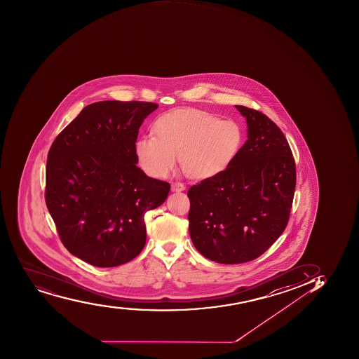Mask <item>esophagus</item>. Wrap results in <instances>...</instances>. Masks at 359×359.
Wrapping results in <instances>:
<instances>
[{
	"label": "esophagus",
	"mask_w": 359,
	"mask_h": 359,
	"mask_svg": "<svg viewBox=\"0 0 359 359\" xmlns=\"http://www.w3.org/2000/svg\"><path fill=\"white\" fill-rule=\"evenodd\" d=\"M170 189H172V192H182V191L185 189V185L182 184V182H173L170 185Z\"/></svg>",
	"instance_id": "34e87169"
}]
</instances>
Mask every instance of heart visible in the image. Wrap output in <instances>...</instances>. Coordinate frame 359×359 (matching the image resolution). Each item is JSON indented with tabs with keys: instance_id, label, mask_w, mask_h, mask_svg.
Listing matches in <instances>:
<instances>
[{
	"instance_id": "heart-1",
	"label": "heart",
	"mask_w": 359,
	"mask_h": 359,
	"mask_svg": "<svg viewBox=\"0 0 359 359\" xmlns=\"http://www.w3.org/2000/svg\"><path fill=\"white\" fill-rule=\"evenodd\" d=\"M154 135L135 144L139 165L154 177L174 170L177 158L187 177L207 179L224 172L241 149L238 123L194 109L170 111L154 124Z\"/></svg>"
}]
</instances>
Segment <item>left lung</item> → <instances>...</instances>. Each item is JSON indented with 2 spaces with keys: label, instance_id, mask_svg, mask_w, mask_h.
<instances>
[{
  "label": "left lung",
  "instance_id": "8db88e82",
  "mask_svg": "<svg viewBox=\"0 0 359 359\" xmlns=\"http://www.w3.org/2000/svg\"><path fill=\"white\" fill-rule=\"evenodd\" d=\"M248 139L229 166L189 189V235L196 250L222 264L262 255L287 227L296 168L283 132L266 114L235 105Z\"/></svg>",
  "mask_w": 359,
  "mask_h": 359
}]
</instances>
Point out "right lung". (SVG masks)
Here are the masks:
<instances>
[{
    "label": "right lung",
    "instance_id": "right-lung-1",
    "mask_svg": "<svg viewBox=\"0 0 359 359\" xmlns=\"http://www.w3.org/2000/svg\"><path fill=\"white\" fill-rule=\"evenodd\" d=\"M158 104H90L57 135L48 153L46 203L65 248L100 268L135 259L146 242V212L170 186L137 163L139 128Z\"/></svg>",
    "mask_w": 359,
    "mask_h": 359
}]
</instances>
